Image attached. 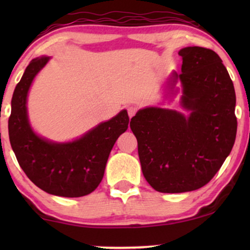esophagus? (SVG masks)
I'll use <instances>...</instances> for the list:
<instances>
[{"label": "esophagus", "mask_w": 250, "mask_h": 250, "mask_svg": "<svg viewBox=\"0 0 250 250\" xmlns=\"http://www.w3.org/2000/svg\"><path fill=\"white\" fill-rule=\"evenodd\" d=\"M136 111H138V108L135 107V105H131V107L127 108V112H128V116L129 117H133L136 114Z\"/></svg>", "instance_id": "1"}]
</instances>
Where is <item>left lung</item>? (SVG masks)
Returning a JSON list of instances; mask_svg holds the SVG:
<instances>
[{"mask_svg":"<svg viewBox=\"0 0 250 250\" xmlns=\"http://www.w3.org/2000/svg\"><path fill=\"white\" fill-rule=\"evenodd\" d=\"M181 73L168 80L182 84L184 116L176 110L145 108L131 119L146 182L156 191L180 193L206 186L230 155L237 134L235 92L230 75L213 50H180Z\"/></svg>","mask_w":250,"mask_h":250,"instance_id":"8db88e82","label":"left lung"}]
</instances>
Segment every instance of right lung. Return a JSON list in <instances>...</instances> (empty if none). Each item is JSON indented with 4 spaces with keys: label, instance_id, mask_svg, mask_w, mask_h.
Masks as SVG:
<instances>
[{
    "label": "right lung",
    "instance_id": "right-lung-1",
    "mask_svg": "<svg viewBox=\"0 0 250 250\" xmlns=\"http://www.w3.org/2000/svg\"><path fill=\"white\" fill-rule=\"evenodd\" d=\"M49 59H33L17 84L9 117L10 143L20 167L40 189L54 196L83 197L100 184L109 153L127 129L129 118L127 111L122 110L73 142L54 143L36 135L27 116V94Z\"/></svg>",
    "mask_w": 250,
    "mask_h": 250
}]
</instances>
